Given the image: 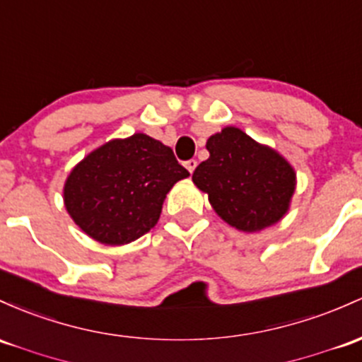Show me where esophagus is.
Here are the masks:
<instances>
[{
  "label": "esophagus",
  "mask_w": 362,
  "mask_h": 362,
  "mask_svg": "<svg viewBox=\"0 0 362 362\" xmlns=\"http://www.w3.org/2000/svg\"><path fill=\"white\" fill-rule=\"evenodd\" d=\"M196 166H197V161H196V160H189V161H185V168H187L190 173H192L194 170H196Z\"/></svg>",
  "instance_id": "esophagus-1"
}]
</instances>
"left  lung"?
Here are the masks:
<instances>
[{
	"label": "left lung",
	"mask_w": 362,
	"mask_h": 362,
	"mask_svg": "<svg viewBox=\"0 0 362 362\" xmlns=\"http://www.w3.org/2000/svg\"><path fill=\"white\" fill-rule=\"evenodd\" d=\"M209 158L192 175L221 220L242 232H259L285 216L296 192L291 163L237 127L206 142Z\"/></svg>",
	"instance_id": "left-lung-1"
}]
</instances>
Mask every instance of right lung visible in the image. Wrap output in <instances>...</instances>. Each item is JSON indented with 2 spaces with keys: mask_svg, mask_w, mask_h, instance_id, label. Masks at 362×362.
I'll use <instances>...</instances> for the list:
<instances>
[{
  "mask_svg": "<svg viewBox=\"0 0 362 362\" xmlns=\"http://www.w3.org/2000/svg\"><path fill=\"white\" fill-rule=\"evenodd\" d=\"M187 177L168 146L134 134L87 154L66 177L63 201L90 239L123 245L158 223L166 194Z\"/></svg>",
  "mask_w": 362,
  "mask_h": 362,
  "instance_id": "1",
  "label": "right lung"
}]
</instances>
